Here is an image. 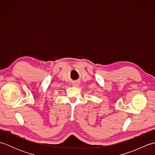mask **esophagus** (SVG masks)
<instances>
[{
    "instance_id": "1",
    "label": "esophagus",
    "mask_w": 155,
    "mask_h": 155,
    "mask_svg": "<svg viewBox=\"0 0 155 155\" xmlns=\"http://www.w3.org/2000/svg\"><path fill=\"white\" fill-rule=\"evenodd\" d=\"M73 85H74V86L77 87V86H78V83H74Z\"/></svg>"
}]
</instances>
